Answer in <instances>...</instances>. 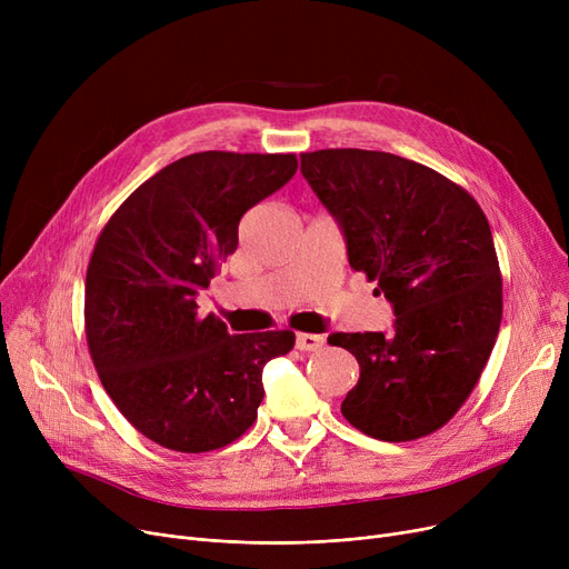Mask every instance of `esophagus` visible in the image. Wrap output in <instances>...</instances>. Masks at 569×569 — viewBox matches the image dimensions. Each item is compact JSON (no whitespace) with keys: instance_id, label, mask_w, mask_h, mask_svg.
<instances>
[{"instance_id":"esophagus-1","label":"esophagus","mask_w":569,"mask_h":569,"mask_svg":"<svg viewBox=\"0 0 569 569\" xmlns=\"http://www.w3.org/2000/svg\"><path fill=\"white\" fill-rule=\"evenodd\" d=\"M295 346H297V350H320L325 346V339L318 337V335L302 332V335L295 337Z\"/></svg>"}]
</instances>
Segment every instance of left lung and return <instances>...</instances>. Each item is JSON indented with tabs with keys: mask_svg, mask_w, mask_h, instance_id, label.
<instances>
[{
	"mask_svg": "<svg viewBox=\"0 0 569 569\" xmlns=\"http://www.w3.org/2000/svg\"><path fill=\"white\" fill-rule=\"evenodd\" d=\"M302 174L346 239L355 272L378 281L395 332H337L360 365L341 412L362 433L403 442L433 433L472 392L502 318L500 267L475 198L390 152L320 149Z\"/></svg>",
	"mask_w": 569,
	"mask_h": 569,
	"instance_id": "obj_1",
	"label": "left lung"
}]
</instances>
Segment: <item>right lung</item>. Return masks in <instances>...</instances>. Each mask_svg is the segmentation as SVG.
Segmentation results:
<instances>
[{
	"label": "right lung",
	"instance_id": "obj_1",
	"mask_svg": "<svg viewBox=\"0 0 569 569\" xmlns=\"http://www.w3.org/2000/svg\"><path fill=\"white\" fill-rule=\"evenodd\" d=\"M295 154L198 152L140 184L101 230L87 267L84 332L127 420L174 452H209L258 417L262 369L295 335H230L196 297L237 249L239 219L279 191Z\"/></svg>",
	"mask_w": 569,
	"mask_h": 569
}]
</instances>
